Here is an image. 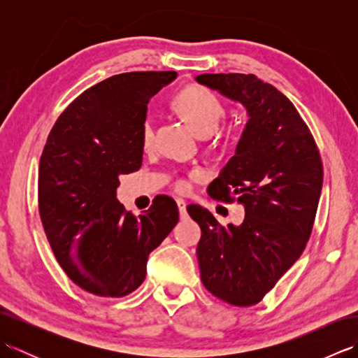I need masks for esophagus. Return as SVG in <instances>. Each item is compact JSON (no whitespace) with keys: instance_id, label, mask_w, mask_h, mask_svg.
<instances>
[{"instance_id":"34e87169","label":"esophagus","mask_w":358,"mask_h":358,"mask_svg":"<svg viewBox=\"0 0 358 358\" xmlns=\"http://www.w3.org/2000/svg\"><path fill=\"white\" fill-rule=\"evenodd\" d=\"M177 206H178V210H180V217L181 218H186V215H187L186 203L183 200H177Z\"/></svg>"}]
</instances>
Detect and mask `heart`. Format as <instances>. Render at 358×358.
<instances>
[{
	"label": "heart",
	"mask_w": 358,
	"mask_h": 358,
	"mask_svg": "<svg viewBox=\"0 0 358 358\" xmlns=\"http://www.w3.org/2000/svg\"><path fill=\"white\" fill-rule=\"evenodd\" d=\"M173 109L183 117L201 136H208L215 131L226 115V106L217 94L203 86H189L177 94L172 101ZM155 138L154 118L146 115L141 123V144L144 149H150ZM191 178L200 177L199 171L189 173ZM187 180L178 177L175 187L178 191L187 189Z\"/></svg>",
	"instance_id": "heart-1"
}]
</instances>
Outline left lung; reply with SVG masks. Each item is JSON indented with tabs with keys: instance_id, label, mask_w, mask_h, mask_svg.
<instances>
[{
	"instance_id": "1",
	"label": "left lung",
	"mask_w": 358,
	"mask_h": 358,
	"mask_svg": "<svg viewBox=\"0 0 358 358\" xmlns=\"http://www.w3.org/2000/svg\"><path fill=\"white\" fill-rule=\"evenodd\" d=\"M195 80L241 103L249 117L235 155L208 187L212 199L245 206L243 223L222 226L208 209L187 206L201 227V281L229 305L252 306L306 248L323 186L322 158L295 106L269 83L252 73Z\"/></svg>"
}]
</instances>
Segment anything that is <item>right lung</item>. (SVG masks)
I'll return each mask as SVG.
<instances>
[{"label":"right lung","instance_id":"add662e5","mask_svg":"<svg viewBox=\"0 0 358 358\" xmlns=\"http://www.w3.org/2000/svg\"><path fill=\"white\" fill-rule=\"evenodd\" d=\"M175 78L173 71L113 75L75 98L45 141L38 172L44 232L67 277L94 295L134 292L149 254L178 223L167 195L138 217L117 200L120 175L143 163L148 103Z\"/></svg>","mask_w":358,"mask_h":358}]
</instances>
